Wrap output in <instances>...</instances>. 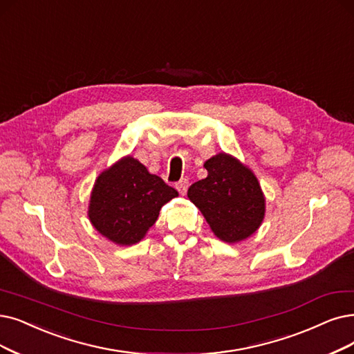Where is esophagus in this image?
Returning a JSON list of instances; mask_svg holds the SVG:
<instances>
[{
  "instance_id": "obj_1",
  "label": "esophagus",
  "mask_w": 354,
  "mask_h": 354,
  "mask_svg": "<svg viewBox=\"0 0 354 354\" xmlns=\"http://www.w3.org/2000/svg\"><path fill=\"white\" fill-rule=\"evenodd\" d=\"M176 189L178 190L180 194H185L189 189V180L187 178H181L178 183H176Z\"/></svg>"
}]
</instances>
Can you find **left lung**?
Returning <instances> with one entry per match:
<instances>
[{
  "instance_id": "1",
  "label": "left lung",
  "mask_w": 354,
  "mask_h": 354,
  "mask_svg": "<svg viewBox=\"0 0 354 354\" xmlns=\"http://www.w3.org/2000/svg\"><path fill=\"white\" fill-rule=\"evenodd\" d=\"M203 167L207 177L189 187V199L219 239L230 244L243 241L264 219L266 201L257 177L225 152L209 158Z\"/></svg>"
}]
</instances>
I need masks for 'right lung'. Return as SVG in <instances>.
<instances>
[{
    "label": "right lung",
    "instance_id": "right-lung-1",
    "mask_svg": "<svg viewBox=\"0 0 354 354\" xmlns=\"http://www.w3.org/2000/svg\"><path fill=\"white\" fill-rule=\"evenodd\" d=\"M177 196L176 189L128 155L97 177L88 218L111 243L133 245L158 219L161 207Z\"/></svg>",
    "mask_w": 354,
    "mask_h": 354
}]
</instances>
